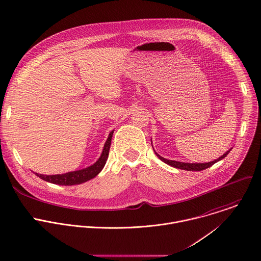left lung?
Masks as SVG:
<instances>
[{"instance_id":"left-lung-1","label":"left lung","mask_w":261,"mask_h":261,"mask_svg":"<svg viewBox=\"0 0 261 261\" xmlns=\"http://www.w3.org/2000/svg\"><path fill=\"white\" fill-rule=\"evenodd\" d=\"M230 150H231V149H230ZM230 150L227 151L226 153H224L222 156L219 157L218 159H216V160H214V161H211V162H207V163H187V162H179V161H175V160H168V159H165V158L160 156L159 154H157L156 152H155V154H156L157 157H158L160 160H162V161L165 162L166 164H168V165H170V166H173V167H175V168H179V169H184V170L199 171V170H204V169L208 168L210 166H212L213 164H215L217 161H219V160L223 159L224 157L227 156V154L230 152Z\"/></svg>"}]
</instances>
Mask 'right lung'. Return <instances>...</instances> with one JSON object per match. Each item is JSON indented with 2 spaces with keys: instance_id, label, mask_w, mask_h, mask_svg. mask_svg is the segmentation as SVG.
<instances>
[{
  "instance_id": "1",
  "label": "right lung",
  "mask_w": 261,
  "mask_h": 261,
  "mask_svg": "<svg viewBox=\"0 0 261 261\" xmlns=\"http://www.w3.org/2000/svg\"><path fill=\"white\" fill-rule=\"evenodd\" d=\"M114 130L110 132L109 137L105 143L104 149L101 154L98 161L93 164L92 166H89L87 168L81 169V170H75L71 172H66L63 174H54V175H44V174H39L35 173L38 177L42 178L45 181L55 184V185H61V186H73V185H80L83 182H86L95 176L99 174V172L103 169V167L106 164V161L109 156V150L111 146V140L113 136Z\"/></svg>"
}]
</instances>
